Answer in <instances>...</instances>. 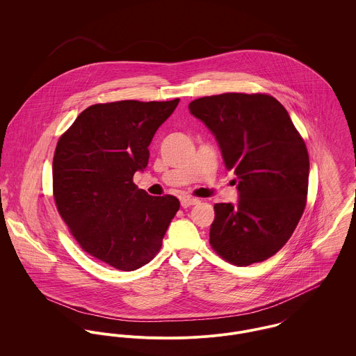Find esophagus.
<instances>
[{
  "instance_id": "1",
  "label": "esophagus",
  "mask_w": 356,
  "mask_h": 356,
  "mask_svg": "<svg viewBox=\"0 0 356 356\" xmlns=\"http://www.w3.org/2000/svg\"><path fill=\"white\" fill-rule=\"evenodd\" d=\"M199 203V199H193V197H189V196H184L181 197V205L184 208H188V207H192L195 204Z\"/></svg>"
}]
</instances>
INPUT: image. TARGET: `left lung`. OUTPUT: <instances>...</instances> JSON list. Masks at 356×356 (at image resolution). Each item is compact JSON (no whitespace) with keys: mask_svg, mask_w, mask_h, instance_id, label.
<instances>
[{"mask_svg":"<svg viewBox=\"0 0 356 356\" xmlns=\"http://www.w3.org/2000/svg\"><path fill=\"white\" fill-rule=\"evenodd\" d=\"M189 111L215 136L225 167L237 175L238 202L213 205L209 244L236 266L277 254L305 208L309 159L284 105L268 95L202 97Z\"/></svg>","mask_w":356,"mask_h":356,"instance_id":"1","label":"left lung"}]
</instances>
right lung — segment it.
I'll use <instances>...</instances> for the list:
<instances>
[{
    "label": "right lung",
    "instance_id": "obj_1",
    "mask_svg": "<svg viewBox=\"0 0 356 356\" xmlns=\"http://www.w3.org/2000/svg\"><path fill=\"white\" fill-rule=\"evenodd\" d=\"M179 102H124L86 108L60 137L53 157V197L81 248L133 271L149 263L179 200L149 196L133 182L144 171L156 130Z\"/></svg>",
    "mask_w": 356,
    "mask_h": 356
}]
</instances>
